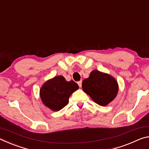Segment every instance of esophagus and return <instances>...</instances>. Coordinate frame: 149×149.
<instances>
[{
    "mask_svg": "<svg viewBox=\"0 0 149 149\" xmlns=\"http://www.w3.org/2000/svg\"><path fill=\"white\" fill-rule=\"evenodd\" d=\"M77 84L79 85V87H81V84H82V81H79L77 82Z\"/></svg>",
    "mask_w": 149,
    "mask_h": 149,
    "instance_id": "34e87169",
    "label": "esophagus"
}]
</instances>
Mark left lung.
<instances>
[{
	"label": "left lung",
	"mask_w": 149,
	"mask_h": 149,
	"mask_svg": "<svg viewBox=\"0 0 149 149\" xmlns=\"http://www.w3.org/2000/svg\"><path fill=\"white\" fill-rule=\"evenodd\" d=\"M82 89L95 103L104 107L116 97L118 84L114 77L99 70H93L82 82Z\"/></svg>",
	"instance_id": "obj_1"
}]
</instances>
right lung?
<instances>
[{
    "label": "right lung",
    "instance_id": "obj_1",
    "mask_svg": "<svg viewBox=\"0 0 149 149\" xmlns=\"http://www.w3.org/2000/svg\"><path fill=\"white\" fill-rule=\"evenodd\" d=\"M78 89L73 80L67 81L62 75H58L45 83L40 89V97L47 107L59 111L68 104L70 95Z\"/></svg>",
    "mask_w": 149,
    "mask_h": 149
}]
</instances>
